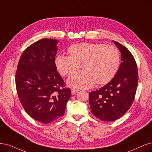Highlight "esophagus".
<instances>
[{
  "label": "esophagus",
  "instance_id": "34e87169",
  "mask_svg": "<svg viewBox=\"0 0 152 152\" xmlns=\"http://www.w3.org/2000/svg\"><path fill=\"white\" fill-rule=\"evenodd\" d=\"M78 91H79V90L78 89H71V94L72 95L75 94L76 93H77Z\"/></svg>",
  "mask_w": 152,
  "mask_h": 152
}]
</instances>
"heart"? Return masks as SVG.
<instances>
[{
	"label": "heart",
	"mask_w": 152,
	"mask_h": 152,
	"mask_svg": "<svg viewBox=\"0 0 152 152\" xmlns=\"http://www.w3.org/2000/svg\"><path fill=\"white\" fill-rule=\"evenodd\" d=\"M70 56L59 54L55 59L58 71L63 76L73 74L67 84L75 88L87 89L96 82L103 85L110 82L119 69L120 53L113 45L83 42L72 45L67 50Z\"/></svg>",
	"instance_id": "b5f03b06"
}]
</instances>
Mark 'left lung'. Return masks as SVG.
<instances>
[{
	"mask_svg": "<svg viewBox=\"0 0 152 152\" xmlns=\"http://www.w3.org/2000/svg\"><path fill=\"white\" fill-rule=\"evenodd\" d=\"M113 42L121 53L119 69L107 85L89 93L91 113L104 121L116 120L126 113L133 102L138 81L137 65L132 54L122 44Z\"/></svg>",
	"mask_w": 152,
	"mask_h": 152,
	"instance_id": "left-lung-1",
	"label": "left lung"
}]
</instances>
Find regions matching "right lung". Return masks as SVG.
<instances>
[{
  "mask_svg": "<svg viewBox=\"0 0 152 152\" xmlns=\"http://www.w3.org/2000/svg\"><path fill=\"white\" fill-rule=\"evenodd\" d=\"M58 42L42 39L30 45L20 56L15 73L21 104L31 117L44 124L63 116L71 96L56 66Z\"/></svg>",
  "mask_w": 152,
  "mask_h": 152,
  "instance_id": "right-lung-1",
  "label": "right lung"
}]
</instances>
